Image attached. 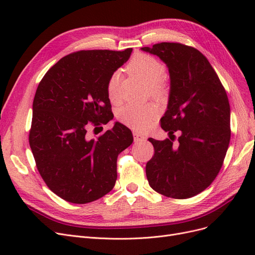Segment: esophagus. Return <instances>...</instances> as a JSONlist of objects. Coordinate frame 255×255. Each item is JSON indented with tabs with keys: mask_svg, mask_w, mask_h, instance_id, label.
I'll list each match as a JSON object with an SVG mask.
<instances>
[{
	"mask_svg": "<svg viewBox=\"0 0 255 255\" xmlns=\"http://www.w3.org/2000/svg\"><path fill=\"white\" fill-rule=\"evenodd\" d=\"M133 136H134V141L135 142H140V141H145L146 140V138L143 135L137 133V132H134Z\"/></svg>",
	"mask_w": 255,
	"mask_h": 255,
	"instance_id": "obj_1",
	"label": "esophagus"
}]
</instances>
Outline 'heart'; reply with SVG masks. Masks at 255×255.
Masks as SVG:
<instances>
[{"label":"heart","mask_w":255,"mask_h":255,"mask_svg":"<svg viewBox=\"0 0 255 255\" xmlns=\"http://www.w3.org/2000/svg\"><path fill=\"white\" fill-rule=\"evenodd\" d=\"M128 70L149 85V90L153 97L160 98L167 92V84L164 80L166 72L165 65L152 55L138 53L128 61ZM119 73L115 72L107 82V96L113 102L118 99ZM157 107L154 104L128 103L117 111V118L129 128L143 129L149 127L157 117Z\"/></svg>","instance_id":"obj_1"}]
</instances>
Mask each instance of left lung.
Segmentation results:
<instances>
[{
    "mask_svg": "<svg viewBox=\"0 0 255 255\" xmlns=\"http://www.w3.org/2000/svg\"><path fill=\"white\" fill-rule=\"evenodd\" d=\"M142 51L158 56L170 74V95L160 127L165 140L149 138L154 155L145 165L158 194L187 199L206 189L219 173L229 148L230 104L225 87L203 54L179 42H160ZM180 134L179 143L174 144Z\"/></svg>",
    "mask_w": 255,
    "mask_h": 255,
    "instance_id": "8db88e82",
    "label": "left lung"
}]
</instances>
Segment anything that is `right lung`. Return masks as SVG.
I'll list each match as a JSON object with an SVG mask.
<instances>
[{
  "label": "right lung",
  "instance_id": "add662e5",
  "mask_svg": "<svg viewBox=\"0 0 255 255\" xmlns=\"http://www.w3.org/2000/svg\"><path fill=\"white\" fill-rule=\"evenodd\" d=\"M132 51L71 53L51 67L38 85L29 145L44 183L68 202L96 201L115 186L117 157L132 144V132L116 122L90 139L87 128L113 119L107 82Z\"/></svg>",
  "mask_w": 255,
  "mask_h": 255
}]
</instances>
